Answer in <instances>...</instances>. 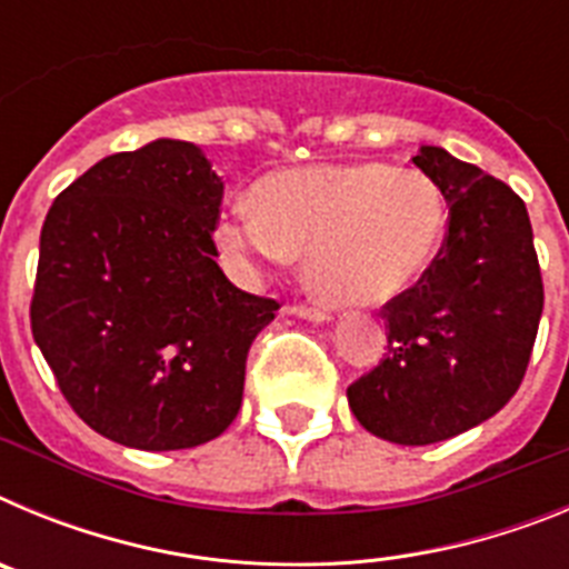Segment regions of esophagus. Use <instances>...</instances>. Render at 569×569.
I'll return each mask as SVG.
<instances>
[{
	"mask_svg": "<svg viewBox=\"0 0 569 569\" xmlns=\"http://www.w3.org/2000/svg\"><path fill=\"white\" fill-rule=\"evenodd\" d=\"M288 310L293 316H301V319H310V321H328L330 319V310L319 308V305H290Z\"/></svg>",
	"mask_w": 569,
	"mask_h": 569,
	"instance_id": "obj_1",
	"label": "esophagus"
}]
</instances>
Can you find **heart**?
I'll return each instance as SVG.
<instances>
[{
    "mask_svg": "<svg viewBox=\"0 0 569 569\" xmlns=\"http://www.w3.org/2000/svg\"><path fill=\"white\" fill-rule=\"evenodd\" d=\"M445 236L439 184L381 162L268 176L256 188V210L233 208L219 228L222 250L241 268L308 256L310 281L339 305H381L413 288Z\"/></svg>",
    "mask_w": 569,
    "mask_h": 569,
    "instance_id": "obj_1",
    "label": "heart"
}]
</instances>
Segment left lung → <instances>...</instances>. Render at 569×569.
<instances>
[{"label": "left lung", "mask_w": 569, "mask_h": 569, "mask_svg": "<svg viewBox=\"0 0 569 569\" xmlns=\"http://www.w3.org/2000/svg\"><path fill=\"white\" fill-rule=\"evenodd\" d=\"M450 208L445 248L381 308L387 353L347 387L365 430L393 445L453 439L496 416L530 365L545 281L521 196L441 148L413 156Z\"/></svg>", "instance_id": "1"}]
</instances>
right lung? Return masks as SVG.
Returning <instances> with one entry per match:
<instances>
[{
    "mask_svg": "<svg viewBox=\"0 0 569 569\" xmlns=\"http://www.w3.org/2000/svg\"><path fill=\"white\" fill-rule=\"evenodd\" d=\"M222 179L190 142L104 156L44 216L30 330L73 413L136 450L222 436L279 301L216 264Z\"/></svg>",
    "mask_w": 569,
    "mask_h": 569,
    "instance_id": "right-lung-1",
    "label": "right lung"
}]
</instances>
